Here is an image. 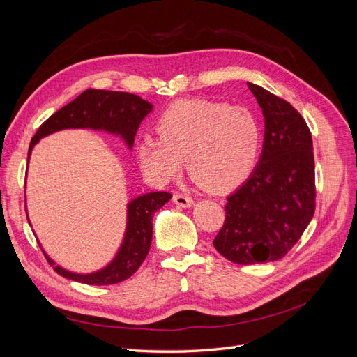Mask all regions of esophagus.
<instances>
[{"instance_id":"obj_1","label":"esophagus","mask_w":357,"mask_h":357,"mask_svg":"<svg viewBox=\"0 0 357 357\" xmlns=\"http://www.w3.org/2000/svg\"><path fill=\"white\" fill-rule=\"evenodd\" d=\"M172 201H174V204L178 205V207H192V205H193L192 197L186 195V193H180V192L174 193Z\"/></svg>"}]
</instances>
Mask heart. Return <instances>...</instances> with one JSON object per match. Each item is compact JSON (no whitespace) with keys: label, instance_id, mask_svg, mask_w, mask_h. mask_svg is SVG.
Listing matches in <instances>:
<instances>
[{"label":"heart","instance_id":"obj_1","mask_svg":"<svg viewBox=\"0 0 357 357\" xmlns=\"http://www.w3.org/2000/svg\"><path fill=\"white\" fill-rule=\"evenodd\" d=\"M158 138L137 144L139 165L156 181H169L185 158L190 177L202 189L228 192L256 165L262 126L247 107L210 100H185L169 105L156 121Z\"/></svg>","mask_w":357,"mask_h":357}]
</instances>
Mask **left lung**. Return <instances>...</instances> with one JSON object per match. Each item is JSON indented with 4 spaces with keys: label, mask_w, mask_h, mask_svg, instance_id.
Returning a JSON list of instances; mask_svg holds the SVG:
<instances>
[{
    "label": "left lung",
    "mask_w": 357,
    "mask_h": 357,
    "mask_svg": "<svg viewBox=\"0 0 357 357\" xmlns=\"http://www.w3.org/2000/svg\"><path fill=\"white\" fill-rule=\"evenodd\" d=\"M265 117L264 150L252 176L228 197L213 245L240 265L284 257L316 210L312 138L305 119L280 96L248 83Z\"/></svg>",
    "instance_id": "8db88e82"
}]
</instances>
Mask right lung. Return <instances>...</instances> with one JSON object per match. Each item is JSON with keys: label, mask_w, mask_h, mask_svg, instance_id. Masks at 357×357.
<instances>
[{"label": "right lung", "mask_w": 357, "mask_h": 357, "mask_svg": "<svg viewBox=\"0 0 357 357\" xmlns=\"http://www.w3.org/2000/svg\"><path fill=\"white\" fill-rule=\"evenodd\" d=\"M150 112H152V104L142 100L138 95L86 89L77 98L53 113L46 122H43L36 135L31 138L28 159L32 147L40 138L67 128L105 129L109 132L122 135L126 144L132 147L137 129ZM171 197L169 192H152L134 199L128 205V226L123 244L114 261L101 271L83 275L66 271L61 266H55L53 269L59 275L73 280V282L92 286H109L123 282L144 262L150 250V244H152L153 213L168 202ZM46 259L52 266L55 265L47 256Z\"/></svg>", "instance_id": "1"}]
</instances>
